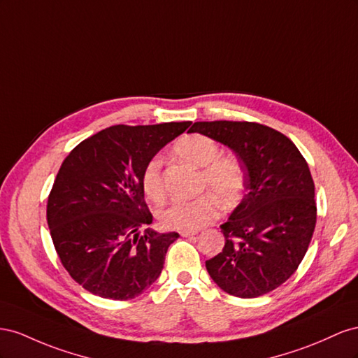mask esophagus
I'll use <instances>...</instances> for the list:
<instances>
[{"label": "esophagus", "mask_w": 358, "mask_h": 358, "mask_svg": "<svg viewBox=\"0 0 358 358\" xmlns=\"http://www.w3.org/2000/svg\"><path fill=\"white\" fill-rule=\"evenodd\" d=\"M180 234H181V237H193V236H196L198 231H181Z\"/></svg>", "instance_id": "obj_1"}]
</instances>
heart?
<instances>
[{
    "instance_id": "b5f03b06",
    "label": "heart",
    "mask_w": 358,
    "mask_h": 358,
    "mask_svg": "<svg viewBox=\"0 0 358 358\" xmlns=\"http://www.w3.org/2000/svg\"><path fill=\"white\" fill-rule=\"evenodd\" d=\"M173 152L190 165L202 169V187L210 189L213 193H203L193 199L173 201L160 213L163 227L177 231H196L219 216V201L229 207L241 199L246 187L244 169L236 157L220 156L216 141L199 134L186 135L176 142ZM142 189L155 202L165 198L159 157L151 159L145 165L142 172Z\"/></svg>"
}]
</instances>
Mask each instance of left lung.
<instances>
[{
  "instance_id": "1",
  "label": "left lung",
  "mask_w": 358,
  "mask_h": 358,
  "mask_svg": "<svg viewBox=\"0 0 358 358\" xmlns=\"http://www.w3.org/2000/svg\"><path fill=\"white\" fill-rule=\"evenodd\" d=\"M190 134L231 148L246 176V195L220 224L224 248L206 261L217 287L255 299L297 270L316 223L315 185L308 163L280 131L249 121H198Z\"/></svg>"
}]
</instances>
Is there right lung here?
Returning <instances> with one entry per match:
<instances>
[{
	"mask_svg": "<svg viewBox=\"0 0 358 358\" xmlns=\"http://www.w3.org/2000/svg\"><path fill=\"white\" fill-rule=\"evenodd\" d=\"M190 124L112 126L64 159L48 198V227L61 264L88 292L130 300L157 280L168 248L180 236L147 228L152 216L142 172Z\"/></svg>",
	"mask_w": 358,
	"mask_h": 358,
	"instance_id": "1",
	"label": "right lung"
}]
</instances>
